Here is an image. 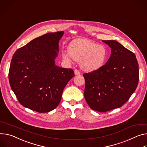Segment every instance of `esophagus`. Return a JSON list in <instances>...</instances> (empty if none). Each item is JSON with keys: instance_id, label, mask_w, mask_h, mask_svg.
<instances>
[{"instance_id": "1", "label": "esophagus", "mask_w": 147, "mask_h": 147, "mask_svg": "<svg viewBox=\"0 0 147 147\" xmlns=\"http://www.w3.org/2000/svg\"><path fill=\"white\" fill-rule=\"evenodd\" d=\"M74 74H75L76 76H77V75L80 74V71H79L78 70L75 69V70H74Z\"/></svg>"}]
</instances>
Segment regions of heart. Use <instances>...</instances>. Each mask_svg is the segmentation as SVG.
Returning a JSON list of instances; mask_svg holds the SVG:
<instances>
[{
	"label": "heart",
	"mask_w": 147,
	"mask_h": 147,
	"mask_svg": "<svg viewBox=\"0 0 147 147\" xmlns=\"http://www.w3.org/2000/svg\"><path fill=\"white\" fill-rule=\"evenodd\" d=\"M107 50L101 45L78 38L68 46V51L62 53V57L67 62L79 61L82 70L91 72L98 70L104 65L107 58Z\"/></svg>",
	"instance_id": "b5f03b06"
}]
</instances>
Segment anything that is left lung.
Masks as SVG:
<instances>
[{
    "label": "left lung",
    "mask_w": 147,
    "mask_h": 147,
    "mask_svg": "<svg viewBox=\"0 0 147 147\" xmlns=\"http://www.w3.org/2000/svg\"><path fill=\"white\" fill-rule=\"evenodd\" d=\"M111 49V56L97 70L85 73L84 98L98 112L119 108L134 93L139 80L136 55L116 40H102Z\"/></svg>",
    "instance_id": "8db88e82"
}]
</instances>
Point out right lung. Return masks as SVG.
Segmentation results:
<instances>
[{
  "label": "right lung",
  "mask_w": 147,
  "mask_h": 147,
  "mask_svg": "<svg viewBox=\"0 0 147 147\" xmlns=\"http://www.w3.org/2000/svg\"><path fill=\"white\" fill-rule=\"evenodd\" d=\"M64 32L49 33L18 49L9 72L11 90L24 107L47 113L59 104L63 90L74 76L71 69L55 64Z\"/></svg>",
  "instance_id": "add662e5"
}]
</instances>
